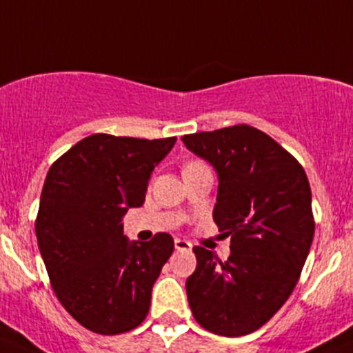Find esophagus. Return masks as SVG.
Segmentation results:
<instances>
[{
	"label": "esophagus",
	"instance_id": "1",
	"mask_svg": "<svg viewBox=\"0 0 353 353\" xmlns=\"http://www.w3.org/2000/svg\"><path fill=\"white\" fill-rule=\"evenodd\" d=\"M174 245H176L177 251H191V248H193L191 243H188V241L184 239H176L174 241Z\"/></svg>",
	"mask_w": 353,
	"mask_h": 353
}]
</instances>
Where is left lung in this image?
<instances>
[{
  "mask_svg": "<svg viewBox=\"0 0 353 353\" xmlns=\"http://www.w3.org/2000/svg\"><path fill=\"white\" fill-rule=\"evenodd\" d=\"M183 143L215 169L213 220L230 237L227 261L193 248L190 307L205 330L243 336L273 318L301 276L314 237L307 176L285 148L248 124L184 134Z\"/></svg>",
  "mask_w": 353,
  "mask_h": 353,
  "instance_id": "1",
  "label": "left lung"
}]
</instances>
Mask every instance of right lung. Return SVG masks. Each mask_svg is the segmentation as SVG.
<instances>
[{
    "label": "right lung",
    "instance_id": "1",
    "mask_svg": "<svg viewBox=\"0 0 353 353\" xmlns=\"http://www.w3.org/2000/svg\"><path fill=\"white\" fill-rule=\"evenodd\" d=\"M176 140L97 133L49 169L35 220L39 251L63 307L94 333H126L147 318L174 239L160 232L130 241L123 216L143 205L152 172Z\"/></svg>",
    "mask_w": 353,
    "mask_h": 353
}]
</instances>
